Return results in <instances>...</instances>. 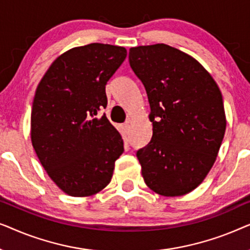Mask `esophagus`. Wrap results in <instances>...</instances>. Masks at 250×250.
I'll list each match as a JSON object with an SVG mask.
<instances>
[{"label":"esophagus","mask_w":250,"mask_h":250,"mask_svg":"<svg viewBox=\"0 0 250 250\" xmlns=\"http://www.w3.org/2000/svg\"><path fill=\"white\" fill-rule=\"evenodd\" d=\"M123 129H124L125 134H128V133H129V124H128V123H125V124L123 125Z\"/></svg>","instance_id":"1"}]
</instances>
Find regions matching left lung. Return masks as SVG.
Here are the masks:
<instances>
[{"mask_svg":"<svg viewBox=\"0 0 250 250\" xmlns=\"http://www.w3.org/2000/svg\"><path fill=\"white\" fill-rule=\"evenodd\" d=\"M129 66L146 88L152 138L136 151L150 189L182 196L199 186L216 159L227 121L222 93L189 54L166 44L131 47Z\"/></svg>","mask_w":250,"mask_h":250,"instance_id":"8db88e82","label":"left lung"}]
</instances>
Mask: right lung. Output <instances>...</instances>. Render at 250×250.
<instances>
[{"instance_id":"obj_1","label":"right lung","mask_w":250,"mask_h":250,"mask_svg":"<svg viewBox=\"0 0 250 250\" xmlns=\"http://www.w3.org/2000/svg\"><path fill=\"white\" fill-rule=\"evenodd\" d=\"M125 47L92 43L51 64L36 88L32 143L54 183L73 197L98 193L111 181L124 142L104 114L105 85L121 67Z\"/></svg>"}]
</instances>
